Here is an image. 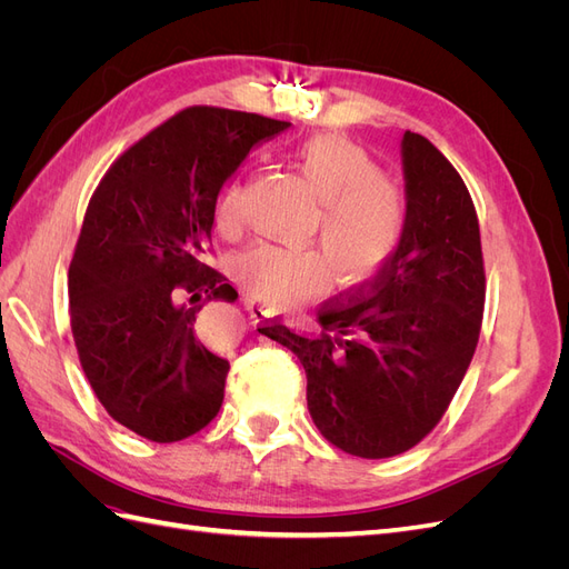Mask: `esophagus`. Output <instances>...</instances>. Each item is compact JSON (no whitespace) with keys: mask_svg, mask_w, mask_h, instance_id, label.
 Returning a JSON list of instances; mask_svg holds the SVG:
<instances>
[{"mask_svg":"<svg viewBox=\"0 0 569 569\" xmlns=\"http://www.w3.org/2000/svg\"><path fill=\"white\" fill-rule=\"evenodd\" d=\"M244 308H247L249 316H251L256 322H261V320L274 316V308H272V306H268V303H263V301H258V299H253V297H244Z\"/></svg>","mask_w":569,"mask_h":569,"instance_id":"1","label":"esophagus"}]
</instances>
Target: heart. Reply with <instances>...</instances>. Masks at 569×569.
<instances>
[{"label": "heart", "instance_id": "heart-1", "mask_svg": "<svg viewBox=\"0 0 569 569\" xmlns=\"http://www.w3.org/2000/svg\"><path fill=\"white\" fill-rule=\"evenodd\" d=\"M297 163L320 201L311 247L258 242L232 258V274L256 299L297 306L330 284L358 287L389 266L406 234V199L380 176L368 153L339 134H320L299 147ZM216 230L242 228V180L232 178L216 199Z\"/></svg>", "mask_w": 569, "mask_h": 569}]
</instances>
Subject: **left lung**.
<instances>
[{
	"instance_id": "obj_1",
	"label": "left lung",
	"mask_w": 569,
	"mask_h": 569,
	"mask_svg": "<svg viewBox=\"0 0 569 569\" xmlns=\"http://www.w3.org/2000/svg\"><path fill=\"white\" fill-rule=\"evenodd\" d=\"M406 234L385 270L318 311L320 332L261 327L306 370L320 435L358 458L422 441L449 408L477 349L485 263L475 203L458 170L418 132L401 140Z\"/></svg>"
}]
</instances>
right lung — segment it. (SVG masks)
<instances>
[{"label": "right lung", "instance_id": "obj_1", "mask_svg": "<svg viewBox=\"0 0 569 569\" xmlns=\"http://www.w3.org/2000/svg\"><path fill=\"white\" fill-rule=\"evenodd\" d=\"M289 126L187 109L99 182L68 270L71 327L99 403L130 432L170 443L218 416L230 363L197 335L206 303L237 301V289L203 263L216 199L249 151ZM184 293L200 303L182 305Z\"/></svg>", "mask_w": 569, "mask_h": 569}]
</instances>
